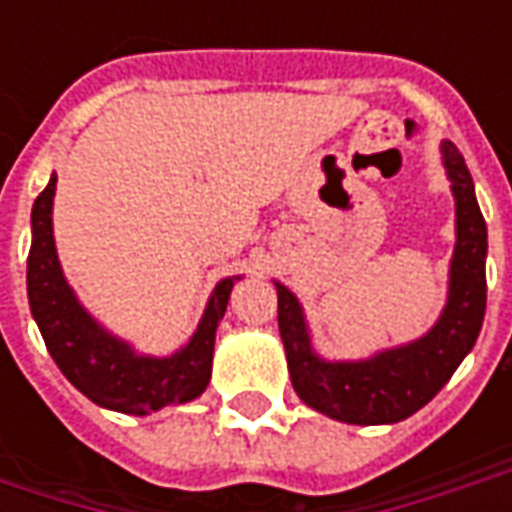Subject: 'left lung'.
I'll use <instances>...</instances> for the list:
<instances>
[{"label": "left lung", "instance_id": "left-lung-1", "mask_svg": "<svg viewBox=\"0 0 512 512\" xmlns=\"http://www.w3.org/2000/svg\"><path fill=\"white\" fill-rule=\"evenodd\" d=\"M455 197V252L450 290L439 321L419 340L359 362H326L312 351L299 299L277 282V318L296 395L326 417L348 425H392L430 403L477 343L485 315L488 230L461 150L441 142Z\"/></svg>", "mask_w": 512, "mask_h": 512}]
</instances>
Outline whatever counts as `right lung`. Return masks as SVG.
<instances>
[{"instance_id": "1", "label": "right lung", "mask_w": 512, "mask_h": 512, "mask_svg": "<svg viewBox=\"0 0 512 512\" xmlns=\"http://www.w3.org/2000/svg\"><path fill=\"white\" fill-rule=\"evenodd\" d=\"M54 189L57 175H51L49 186L32 205L27 293L32 318L62 376L98 406L136 417L200 397L211 381L216 326L227 310L235 279L241 277H227L213 288L197 332L180 351L164 359L134 354L131 345L106 332L84 310L65 282L51 227Z\"/></svg>"}]
</instances>
